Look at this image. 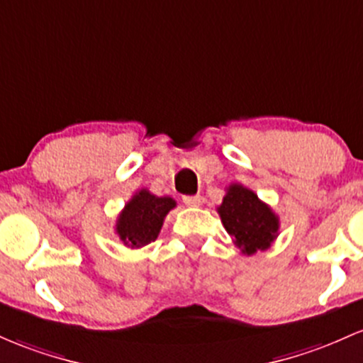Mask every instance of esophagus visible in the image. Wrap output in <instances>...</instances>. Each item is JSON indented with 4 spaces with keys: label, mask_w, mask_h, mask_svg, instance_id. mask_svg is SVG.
Wrapping results in <instances>:
<instances>
[{
    "label": "esophagus",
    "mask_w": 363,
    "mask_h": 363,
    "mask_svg": "<svg viewBox=\"0 0 363 363\" xmlns=\"http://www.w3.org/2000/svg\"><path fill=\"white\" fill-rule=\"evenodd\" d=\"M182 201L188 206H200L201 205V196L200 194H194V196H182Z\"/></svg>",
    "instance_id": "34e87169"
}]
</instances>
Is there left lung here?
<instances>
[{
    "label": "left lung",
    "instance_id": "obj_1",
    "mask_svg": "<svg viewBox=\"0 0 363 363\" xmlns=\"http://www.w3.org/2000/svg\"><path fill=\"white\" fill-rule=\"evenodd\" d=\"M234 245L245 255L270 248L279 234V217L252 189L230 184L217 208Z\"/></svg>",
    "mask_w": 363,
    "mask_h": 363
}]
</instances>
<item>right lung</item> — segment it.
I'll use <instances>...</instances> for the list:
<instances>
[{
  "instance_id": "obj_1",
  "label": "right lung",
  "mask_w": 363,
  "mask_h": 363,
  "mask_svg": "<svg viewBox=\"0 0 363 363\" xmlns=\"http://www.w3.org/2000/svg\"><path fill=\"white\" fill-rule=\"evenodd\" d=\"M175 206L170 196H155L148 189H141L127 201L118 215L115 233L129 248H143L160 234L163 218Z\"/></svg>"
}]
</instances>
